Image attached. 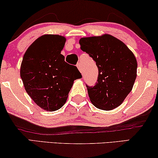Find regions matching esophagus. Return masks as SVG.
<instances>
[{
    "label": "esophagus",
    "mask_w": 158,
    "mask_h": 158,
    "mask_svg": "<svg viewBox=\"0 0 158 158\" xmlns=\"http://www.w3.org/2000/svg\"><path fill=\"white\" fill-rule=\"evenodd\" d=\"M77 68H78V69L79 70V72L81 73L82 74H84V69H83V66H82V64L81 62H78L77 63Z\"/></svg>",
    "instance_id": "1"
}]
</instances>
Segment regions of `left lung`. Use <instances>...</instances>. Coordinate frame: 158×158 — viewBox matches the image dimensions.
Wrapping results in <instances>:
<instances>
[{"label": "left lung", "mask_w": 158, "mask_h": 158, "mask_svg": "<svg viewBox=\"0 0 158 158\" xmlns=\"http://www.w3.org/2000/svg\"><path fill=\"white\" fill-rule=\"evenodd\" d=\"M81 49L96 62L98 77L94 86L86 85L92 104L103 110H112L123 103L137 77V63L133 53L112 35L81 38Z\"/></svg>", "instance_id": "obj_1"}]
</instances>
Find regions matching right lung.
Instances as JSON below:
<instances>
[{
    "instance_id": "right-lung-1",
    "label": "right lung",
    "mask_w": 158,
    "mask_h": 158,
    "mask_svg": "<svg viewBox=\"0 0 158 158\" xmlns=\"http://www.w3.org/2000/svg\"><path fill=\"white\" fill-rule=\"evenodd\" d=\"M65 41L61 35H44L28 47L23 58L20 74L24 87L44 110L61 108L74 81L81 77L76 66L69 69L61 54Z\"/></svg>"
}]
</instances>
